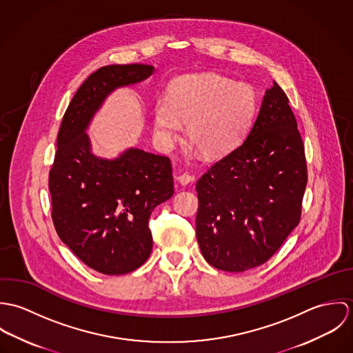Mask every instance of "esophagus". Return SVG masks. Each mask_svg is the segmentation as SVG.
<instances>
[{"instance_id": "34e87169", "label": "esophagus", "mask_w": 353, "mask_h": 353, "mask_svg": "<svg viewBox=\"0 0 353 353\" xmlns=\"http://www.w3.org/2000/svg\"><path fill=\"white\" fill-rule=\"evenodd\" d=\"M176 181L182 185V186H186V185H189L190 182H193L194 181V176L193 175H190V174H181L179 176H176Z\"/></svg>"}]
</instances>
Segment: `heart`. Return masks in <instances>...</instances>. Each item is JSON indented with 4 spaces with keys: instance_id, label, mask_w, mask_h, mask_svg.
I'll return each mask as SVG.
<instances>
[{
    "instance_id": "b5f03b06",
    "label": "heart",
    "mask_w": 353,
    "mask_h": 353,
    "mask_svg": "<svg viewBox=\"0 0 353 353\" xmlns=\"http://www.w3.org/2000/svg\"><path fill=\"white\" fill-rule=\"evenodd\" d=\"M256 112V94L250 84L214 74L176 79L170 98L154 104L153 133L163 148L186 136L202 156L214 159L234 151L246 137Z\"/></svg>"
}]
</instances>
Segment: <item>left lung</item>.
<instances>
[{"mask_svg":"<svg viewBox=\"0 0 353 353\" xmlns=\"http://www.w3.org/2000/svg\"><path fill=\"white\" fill-rule=\"evenodd\" d=\"M288 103L273 83L246 140L197 181V241L216 269L245 272L265 263L301 221L307 164Z\"/></svg>","mask_w":353,"mask_h":353,"instance_id":"obj_1","label":"left lung"}]
</instances>
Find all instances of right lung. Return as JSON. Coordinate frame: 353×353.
Listing matches in <instances>:
<instances>
[{
  "label": "right lung",
  "instance_id": "add662e5",
  "mask_svg": "<svg viewBox=\"0 0 353 353\" xmlns=\"http://www.w3.org/2000/svg\"><path fill=\"white\" fill-rule=\"evenodd\" d=\"M153 72L144 63L98 69L74 94L57 136L49 175L54 227L76 256L103 274L130 273L151 255L148 220L174 194L172 167L167 156L139 148L99 157L85 130L111 92Z\"/></svg>",
  "mask_w": 353,
  "mask_h": 353
}]
</instances>
